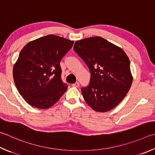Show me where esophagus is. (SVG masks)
Masks as SVG:
<instances>
[{
	"instance_id": "1",
	"label": "esophagus",
	"mask_w": 155,
	"mask_h": 155,
	"mask_svg": "<svg viewBox=\"0 0 155 155\" xmlns=\"http://www.w3.org/2000/svg\"><path fill=\"white\" fill-rule=\"evenodd\" d=\"M79 85H80L79 83L77 82V83H74V84H72V86L74 87H79Z\"/></svg>"
}]
</instances>
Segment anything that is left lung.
Here are the masks:
<instances>
[{
	"label": "left lung",
	"mask_w": 155,
	"mask_h": 155,
	"mask_svg": "<svg viewBox=\"0 0 155 155\" xmlns=\"http://www.w3.org/2000/svg\"><path fill=\"white\" fill-rule=\"evenodd\" d=\"M73 49L91 72L89 85L81 88L86 103L97 112L114 108L125 97L133 81L128 56L100 36L76 41Z\"/></svg>",
	"instance_id": "left-lung-1"
}]
</instances>
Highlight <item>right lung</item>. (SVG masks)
Masks as SVG:
<instances>
[{
	"mask_svg": "<svg viewBox=\"0 0 155 155\" xmlns=\"http://www.w3.org/2000/svg\"><path fill=\"white\" fill-rule=\"evenodd\" d=\"M73 41L49 35L29 42L19 53L13 76L19 94L30 105L46 109L68 89L61 81L60 61Z\"/></svg>",
	"mask_w": 155,
	"mask_h": 155,
	"instance_id": "1",
	"label": "right lung"
}]
</instances>
